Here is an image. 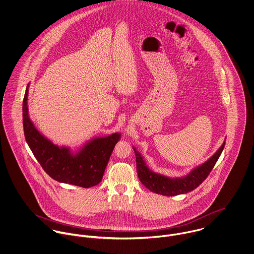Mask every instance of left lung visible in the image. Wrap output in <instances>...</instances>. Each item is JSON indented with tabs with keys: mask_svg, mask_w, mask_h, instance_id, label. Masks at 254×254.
<instances>
[{
	"mask_svg": "<svg viewBox=\"0 0 254 254\" xmlns=\"http://www.w3.org/2000/svg\"><path fill=\"white\" fill-rule=\"evenodd\" d=\"M226 139L221 147L207 161L192 169L187 176L181 178H170L153 172L146 165L144 157L141 155V153L134 146H132L133 151L135 153L136 170L139 181L142 183V185H144L145 188H147L154 193L166 196H175L192 191L197 187H199L208 177L223 151Z\"/></svg>",
	"mask_w": 254,
	"mask_h": 254,
	"instance_id": "8db88e82",
	"label": "left lung"
}]
</instances>
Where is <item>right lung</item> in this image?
<instances>
[{
    "label": "right lung",
    "mask_w": 254,
    "mask_h": 254,
    "mask_svg": "<svg viewBox=\"0 0 254 254\" xmlns=\"http://www.w3.org/2000/svg\"><path fill=\"white\" fill-rule=\"evenodd\" d=\"M27 84L23 105V130L25 140L44 171L57 182L84 189L98 185L115 145L121 139V133L96 136L77 149L59 146L43 135L34 126L28 113Z\"/></svg>",
    "instance_id": "obj_1"
}]
</instances>
